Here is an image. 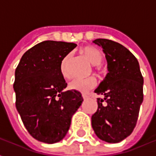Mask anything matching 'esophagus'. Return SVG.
<instances>
[{
	"label": "esophagus",
	"instance_id": "obj_1",
	"mask_svg": "<svg viewBox=\"0 0 156 156\" xmlns=\"http://www.w3.org/2000/svg\"><path fill=\"white\" fill-rule=\"evenodd\" d=\"M92 96V94H83V99H88L89 97H91Z\"/></svg>",
	"mask_w": 156,
	"mask_h": 156
}]
</instances>
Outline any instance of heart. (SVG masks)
<instances>
[{"mask_svg":"<svg viewBox=\"0 0 156 156\" xmlns=\"http://www.w3.org/2000/svg\"><path fill=\"white\" fill-rule=\"evenodd\" d=\"M81 52L84 55L86 58L91 62L92 64L95 65V71H99L98 65L101 64L103 59H104L102 51L94 47L88 46V47H84L82 48ZM70 58H71V55H66L64 58H62L61 65H60V71H61L62 75L65 78H68L70 77L68 70V64ZM96 84H97L96 78L94 77H90V78H85V79H74L69 83L68 88L72 90L80 92V93H87L91 88L95 87Z\"/></svg>","mask_w":156,"mask_h":156,"instance_id":"1","label":"heart"}]
</instances>
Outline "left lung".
Masks as SVG:
<instances>
[{
	"instance_id": "obj_1",
	"label": "left lung",
	"mask_w": 156,
	"mask_h": 156,
	"mask_svg": "<svg viewBox=\"0 0 156 156\" xmlns=\"http://www.w3.org/2000/svg\"><path fill=\"white\" fill-rule=\"evenodd\" d=\"M103 48L108 73L95 89L98 109L92 115V127L100 140L119 143L133 132L143 102L144 78L139 62L123 45L108 39L93 41Z\"/></svg>"
}]
</instances>
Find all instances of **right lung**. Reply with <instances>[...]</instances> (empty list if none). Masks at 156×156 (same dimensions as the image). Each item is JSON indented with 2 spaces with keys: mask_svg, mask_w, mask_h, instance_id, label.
Listing matches in <instances>:
<instances>
[{
  "mask_svg": "<svg viewBox=\"0 0 156 156\" xmlns=\"http://www.w3.org/2000/svg\"><path fill=\"white\" fill-rule=\"evenodd\" d=\"M77 47L73 42L44 41L26 51L15 72L16 107L32 137L44 143L62 140L83 98L80 92L64 91L62 58Z\"/></svg>",
  "mask_w": 156,
  "mask_h": 156,
  "instance_id": "right-lung-1",
  "label": "right lung"
}]
</instances>
